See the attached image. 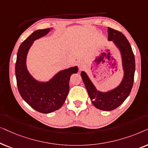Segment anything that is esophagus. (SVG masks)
Wrapping results in <instances>:
<instances>
[{"label": "esophagus", "instance_id": "esophagus-1", "mask_svg": "<svg viewBox=\"0 0 148 148\" xmlns=\"http://www.w3.org/2000/svg\"><path fill=\"white\" fill-rule=\"evenodd\" d=\"M78 68H79V70H83V69L84 68V67H85V64H84V62H79L78 63Z\"/></svg>", "mask_w": 148, "mask_h": 148}]
</instances>
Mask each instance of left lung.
<instances>
[{
	"mask_svg": "<svg viewBox=\"0 0 148 148\" xmlns=\"http://www.w3.org/2000/svg\"><path fill=\"white\" fill-rule=\"evenodd\" d=\"M108 40L112 41L121 52L124 70L121 82L114 89L101 92L97 90L86 72L82 71L80 75L95 107L101 110L111 111L121 106L131 91L135 71V61L131 45L125 35L110 27H108Z\"/></svg>",
	"mask_w": 148,
	"mask_h": 148,
	"instance_id": "obj_1",
	"label": "left lung"
}]
</instances>
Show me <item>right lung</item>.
I'll return each instance as SVG.
<instances>
[{"label": "right lung", "mask_w": 148, "mask_h": 148, "mask_svg": "<svg viewBox=\"0 0 148 148\" xmlns=\"http://www.w3.org/2000/svg\"><path fill=\"white\" fill-rule=\"evenodd\" d=\"M52 28L38 29L27 37L19 47L15 63V76L19 94L33 109L48 114L60 108L68 95L70 76L77 73V66L61 70L47 82L36 80L29 74L26 66L29 49L34 40L47 35Z\"/></svg>", "instance_id": "right-lung-1"}]
</instances>
